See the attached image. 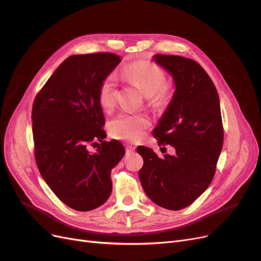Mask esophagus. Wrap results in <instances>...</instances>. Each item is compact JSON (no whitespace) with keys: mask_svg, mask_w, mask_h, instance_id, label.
Returning a JSON list of instances; mask_svg holds the SVG:
<instances>
[{"mask_svg":"<svg viewBox=\"0 0 261 261\" xmlns=\"http://www.w3.org/2000/svg\"><path fill=\"white\" fill-rule=\"evenodd\" d=\"M135 152V147L134 146H130V145H127L126 146V153L127 154H132Z\"/></svg>","mask_w":261,"mask_h":261,"instance_id":"1","label":"esophagus"}]
</instances>
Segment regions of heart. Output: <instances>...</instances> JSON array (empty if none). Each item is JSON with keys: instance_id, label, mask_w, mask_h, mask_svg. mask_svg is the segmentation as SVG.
I'll use <instances>...</instances> for the list:
<instances>
[{"instance_id": "1", "label": "heart", "mask_w": 261, "mask_h": 261, "mask_svg": "<svg viewBox=\"0 0 261 261\" xmlns=\"http://www.w3.org/2000/svg\"><path fill=\"white\" fill-rule=\"evenodd\" d=\"M125 75L138 86L146 97L156 107L165 106L170 100L169 89L165 87L167 77L163 70L153 63L137 61L124 69ZM117 90V80L114 74H110L102 80L98 97L101 107L109 110L114 106ZM149 120L145 115L123 113L117 115L109 123L110 135L117 139L137 141L144 136L149 126Z\"/></svg>"}]
</instances>
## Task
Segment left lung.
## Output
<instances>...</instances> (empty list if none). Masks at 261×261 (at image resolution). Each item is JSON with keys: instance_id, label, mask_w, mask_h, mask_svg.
Returning <instances> with one entry per match:
<instances>
[{"instance_id": "obj_1", "label": "left lung", "mask_w": 261, "mask_h": 261, "mask_svg": "<svg viewBox=\"0 0 261 261\" xmlns=\"http://www.w3.org/2000/svg\"><path fill=\"white\" fill-rule=\"evenodd\" d=\"M152 60L172 76L175 91L153 129L158 144L175 154L158 156L139 146L144 165L139 179L158 206L180 210L206 191L215 176L223 146V126L216 86L198 63L177 55L155 54Z\"/></svg>"}]
</instances>
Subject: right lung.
<instances>
[{"instance_id": "obj_1", "label": "right lung", "mask_w": 261, "mask_h": 261, "mask_svg": "<svg viewBox=\"0 0 261 261\" xmlns=\"http://www.w3.org/2000/svg\"><path fill=\"white\" fill-rule=\"evenodd\" d=\"M122 60L113 53L72 55L55 69L33 106L35 158L45 183L66 206L93 210L111 195V171L125 149L103 140L98 91ZM99 140L96 153L88 146Z\"/></svg>"}]
</instances>
